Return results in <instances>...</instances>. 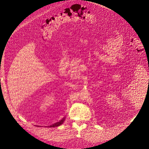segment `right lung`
<instances>
[{
  "mask_svg": "<svg viewBox=\"0 0 149 149\" xmlns=\"http://www.w3.org/2000/svg\"><path fill=\"white\" fill-rule=\"evenodd\" d=\"M65 118H66V117H64L63 118H62L59 121L56 122V123H54V124H52L51 125H49L48 127L47 126V127H58V126H59V125H61V124H63V123L64 122V121L65 120Z\"/></svg>",
  "mask_w": 149,
  "mask_h": 149,
  "instance_id": "right-lung-1",
  "label": "right lung"
}]
</instances>
